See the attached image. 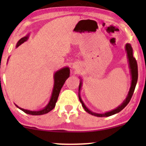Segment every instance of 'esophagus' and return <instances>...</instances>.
Here are the masks:
<instances>
[{
  "mask_svg": "<svg viewBox=\"0 0 146 146\" xmlns=\"http://www.w3.org/2000/svg\"><path fill=\"white\" fill-rule=\"evenodd\" d=\"M76 69H77V68H76Z\"/></svg>",
  "mask_w": 146,
  "mask_h": 146,
  "instance_id": "esophagus-1",
  "label": "esophagus"
}]
</instances>
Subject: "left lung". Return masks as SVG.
I'll use <instances>...</instances> for the list:
<instances>
[{"label": "left lung", "mask_w": 146, "mask_h": 146, "mask_svg": "<svg viewBox=\"0 0 146 146\" xmlns=\"http://www.w3.org/2000/svg\"><path fill=\"white\" fill-rule=\"evenodd\" d=\"M125 52L127 54V61H128L129 71H130L131 78V86H130V88H129L128 94H127L125 99L123 100V102L121 103V104L119 105V106H117L116 108H115L114 110H112L110 111H106V112L103 113H95V112H93V111H92L91 110H90L86 106L84 103L83 102L81 98L80 94V92L82 86V80L80 79V82L79 89H78V98H79L80 101V102L82 104V106L84 109V110L86 111V112L90 113V114L94 115V116H97V117L110 116V115L115 114V113H118L120 111L122 110L127 105V104L129 102V101H130L131 96H132L133 94V92H134L135 86H136V84H137V77H138V72H137V62H136V60H135V58L133 56V49L130 44L127 43L126 44H125Z\"/></svg>", "instance_id": "8db88e82"}]
</instances>
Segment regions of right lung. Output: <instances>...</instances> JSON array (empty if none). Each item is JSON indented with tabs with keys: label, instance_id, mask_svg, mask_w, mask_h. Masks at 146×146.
I'll list each match as a JSON object with an SVG mask.
<instances>
[{
	"label": "right lung",
	"instance_id": "obj_1",
	"mask_svg": "<svg viewBox=\"0 0 146 146\" xmlns=\"http://www.w3.org/2000/svg\"><path fill=\"white\" fill-rule=\"evenodd\" d=\"M29 35H28L22 38L18 41V42L16 45V48L19 47L20 45L25 42L29 38ZM70 76V68L68 67H64L62 68L57 70L54 74V87L52 90V92L51 98L50 99L49 102L48 103V104L43 109L37 111H32L29 110H25L23 108H21L18 106L17 105L15 106L17 108H19L20 110H21L22 111H23L24 112L28 114L33 115H43L45 113H48L49 111H50L52 110L54 108L58 98L60 92L62 88L63 85L64 84L65 81L68 79V78Z\"/></svg>",
	"mask_w": 146,
	"mask_h": 146
}]
</instances>
